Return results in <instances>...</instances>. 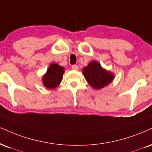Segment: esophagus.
<instances>
[{
    "label": "esophagus",
    "mask_w": 152,
    "mask_h": 152,
    "mask_svg": "<svg viewBox=\"0 0 152 152\" xmlns=\"http://www.w3.org/2000/svg\"><path fill=\"white\" fill-rule=\"evenodd\" d=\"M71 68H72L73 70H76V71L78 70V66H76V65H72Z\"/></svg>",
    "instance_id": "34e87169"
}]
</instances>
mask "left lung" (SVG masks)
Wrapping results in <instances>:
<instances>
[{"label": "left lung", "mask_w": 152, "mask_h": 152, "mask_svg": "<svg viewBox=\"0 0 152 152\" xmlns=\"http://www.w3.org/2000/svg\"><path fill=\"white\" fill-rule=\"evenodd\" d=\"M83 74L86 81L95 89L103 88L111 83L114 75L105 70L98 62L93 61L83 69Z\"/></svg>", "instance_id": "left-lung-1"}]
</instances>
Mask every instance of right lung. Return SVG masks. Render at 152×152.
<instances>
[{
	"label": "right lung",
	"mask_w": 152,
	"mask_h": 152,
	"mask_svg": "<svg viewBox=\"0 0 152 152\" xmlns=\"http://www.w3.org/2000/svg\"><path fill=\"white\" fill-rule=\"evenodd\" d=\"M64 73V67L54 63L49 65L47 73L43 76L42 83L48 89H54L61 83L63 74Z\"/></svg>",
	"instance_id": "add662e5"
}]
</instances>
